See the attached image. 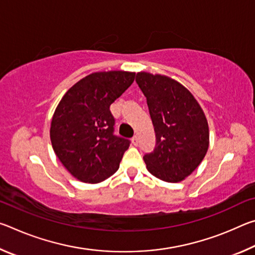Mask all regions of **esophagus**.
<instances>
[{"mask_svg":"<svg viewBox=\"0 0 255 255\" xmlns=\"http://www.w3.org/2000/svg\"><path fill=\"white\" fill-rule=\"evenodd\" d=\"M131 141H132L133 145H137V144H138V136H137V135L133 136V137L131 138Z\"/></svg>","mask_w":255,"mask_h":255,"instance_id":"34e87169","label":"esophagus"}]
</instances>
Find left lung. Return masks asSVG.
Here are the masks:
<instances>
[{"instance_id": "obj_1", "label": "left lung", "mask_w": 255, "mask_h": 255, "mask_svg": "<svg viewBox=\"0 0 255 255\" xmlns=\"http://www.w3.org/2000/svg\"><path fill=\"white\" fill-rule=\"evenodd\" d=\"M136 82L147 100L156 145L144 155L149 173L180 182L195 171L209 146V129L199 103L188 89L164 75L139 72Z\"/></svg>"}]
</instances>
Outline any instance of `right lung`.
<instances>
[{
  "label": "right lung",
  "instance_id": "obj_1",
  "mask_svg": "<svg viewBox=\"0 0 255 255\" xmlns=\"http://www.w3.org/2000/svg\"><path fill=\"white\" fill-rule=\"evenodd\" d=\"M135 73H92L65 93L51 119L50 140L66 170L82 182L111 176L130 144L116 136L110 106L132 84Z\"/></svg>",
  "mask_w": 255,
  "mask_h": 255
}]
</instances>
